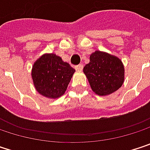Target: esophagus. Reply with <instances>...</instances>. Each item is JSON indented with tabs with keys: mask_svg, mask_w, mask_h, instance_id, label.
<instances>
[{
	"mask_svg": "<svg viewBox=\"0 0 150 150\" xmlns=\"http://www.w3.org/2000/svg\"><path fill=\"white\" fill-rule=\"evenodd\" d=\"M75 69L77 70V71H81V70H82V69H83V65H82V64H79V65L75 66Z\"/></svg>",
	"mask_w": 150,
	"mask_h": 150,
	"instance_id": "obj_1",
	"label": "esophagus"
}]
</instances>
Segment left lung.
<instances>
[{
  "instance_id": "left-lung-1",
  "label": "left lung",
  "mask_w": 150,
  "mask_h": 150,
  "mask_svg": "<svg viewBox=\"0 0 150 150\" xmlns=\"http://www.w3.org/2000/svg\"><path fill=\"white\" fill-rule=\"evenodd\" d=\"M83 72L92 90L98 96H108L121 88L124 81V67L122 61L101 51L91 54L89 63Z\"/></svg>"
}]
</instances>
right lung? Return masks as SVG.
<instances>
[{
  "label": "right lung",
  "instance_id": "obj_1",
  "mask_svg": "<svg viewBox=\"0 0 150 150\" xmlns=\"http://www.w3.org/2000/svg\"><path fill=\"white\" fill-rule=\"evenodd\" d=\"M75 71L60 56L47 54L35 62L32 79L36 90L42 96L47 98H58L65 93Z\"/></svg>",
  "mask_w": 150,
  "mask_h": 150
}]
</instances>
